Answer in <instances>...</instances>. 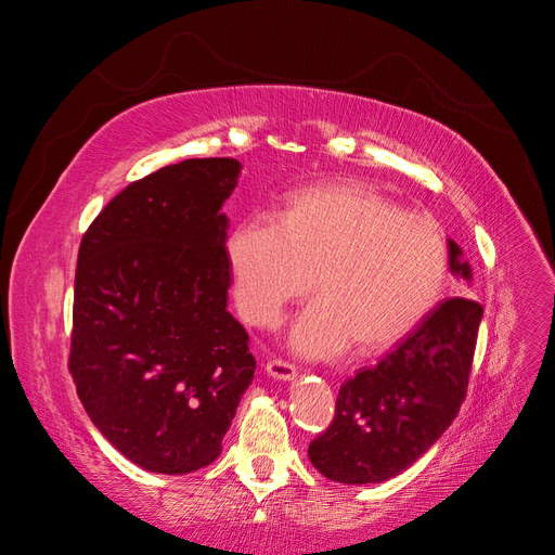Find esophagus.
Segmentation results:
<instances>
[{
    "label": "esophagus",
    "mask_w": 555,
    "mask_h": 555,
    "mask_svg": "<svg viewBox=\"0 0 555 555\" xmlns=\"http://www.w3.org/2000/svg\"><path fill=\"white\" fill-rule=\"evenodd\" d=\"M266 373L271 375L273 379H280V382H289L296 377V365L284 361V359H271L266 363Z\"/></svg>",
    "instance_id": "obj_1"
}]
</instances>
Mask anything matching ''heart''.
I'll return each instance as SVG.
<instances>
[{
	"instance_id": "obj_1",
	"label": "heart",
	"mask_w": 555,
	"mask_h": 555,
	"mask_svg": "<svg viewBox=\"0 0 555 555\" xmlns=\"http://www.w3.org/2000/svg\"><path fill=\"white\" fill-rule=\"evenodd\" d=\"M229 266L241 314L263 328L314 284L319 298L296 319L292 345L324 359L351 340L373 354L410 335L438 304L449 255L430 217L357 184H326L294 194L278 224L241 222Z\"/></svg>"
}]
</instances>
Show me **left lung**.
<instances>
[{
    "instance_id": "8db88e82",
    "label": "left lung",
    "mask_w": 555,
    "mask_h": 555,
    "mask_svg": "<svg viewBox=\"0 0 555 555\" xmlns=\"http://www.w3.org/2000/svg\"><path fill=\"white\" fill-rule=\"evenodd\" d=\"M449 268L473 280L453 241ZM481 314L475 298H444L375 367L349 377L331 426L308 449L319 473L340 483H379L422 459L465 400Z\"/></svg>"
}]
</instances>
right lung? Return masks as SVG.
<instances>
[{
  "mask_svg": "<svg viewBox=\"0 0 555 555\" xmlns=\"http://www.w3.org/2000/svg\"><path fill=\"white\" fill-rule=\"evenodd\" d=\"M241 162L184 159L127 184L86 231L69 373L104 438L147 473L188 475L222 451L255 377L227 310V215Z\"/></svg>",
  "mask_w": 555,
  "mask_h": 555,
  "instance_id": "right-lung-1",
  "label": "right lung"
}]
</instances>
